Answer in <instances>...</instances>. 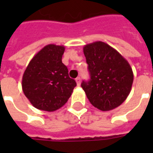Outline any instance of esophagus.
<instances>
[{"label":"esophagus","instance_id":"1","mask_svg":"<svg viewBox=\"0 0 153 153\" xmlns=\"http://www.w3.org/2000/svg\"><path fill=\"white\" fill-rule=\"evenodd\" d=\"M76 83H77V84H78V85H79L80 84V81H81V79H80V77H77L76 78Z\"/></svg>","mask_w":153,"mask_h":153}]
</instances>
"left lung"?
<instances>
[{"instance_id":"left-lung-1","label":"left lung","mask_w":153,"mask_h":153,"mask_svg":"<svg viewBox=\"0 0 153 153\" xmlns=\"http://www.w3.org/2000/svg\"><path fill=\"white\" fill-rule=\"evenodd\" d=\"M90 80L81 87L88 99L97 109L107 111L120 106L131 91L133 70L117 51L103 42L83 47Z\"/></svg>"}]
</instances>
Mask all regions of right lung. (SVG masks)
I'll use <instances>...</instances> for the list:
<instances>
[{
    "instance_id": "right-lung-1",
    "label": "right lung",
    "mask_w": 153,
    "mask_h": 153,
    "mask_svg": "<svg viewBox=\"0 0 153 153\" xmlns=\"http://www.w3.org/2000/svg\"><path fill=\"white\" fill-rule=\"evenodd\" d=\"M64 51V46H45L32 58L23 74V92L37 109L50 112L60 109L76 86L62 63Z\"/></svg>"
}]
</instances>
